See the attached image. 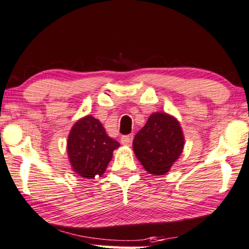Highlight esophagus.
Returning a JSON list of instances; mask_svg holds the SVG:
<instances>
[{
	"label": "esophagus",
	"mask_w": 249,
	"mask_h": 249,
	"mask_svg": "<svg viewBox=\"0 0 249 249\" xmlns=\"http://www.w3.org/2000/svg\"><path fill=\"white\" fill-rule=\"evenodd\" d=\"M132 135H124V136L121 137V143L124 145H130L132 142Z\"/></svg>",
	"instance_id": "esophagus-1"
}]
</instances>
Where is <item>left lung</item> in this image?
Segmentation results:
<instances>
[{
  "instance_id": "8db88e82",
  "label": "left lung",
  "mask_w": 249,
  "mask_h": 249,
  "mask_svg": "<svg viewBox=\"0 0 249 249\" xmlns=\"http://www.w3.org/2000/svg\"><path fill=\"white\" fill-rule=\"evenodd\" d=\"M184 137L178 121L166 113H153L132 142L134 152L145 170L153 175L169 172L183 151Z\"/></svg>"
}]
</instances>
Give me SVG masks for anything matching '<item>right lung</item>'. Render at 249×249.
Here are the masks:
<instances>
[{"instance_id":"add662e5","label":"right lung","mask_w":249,"mask_h":249,"mask_svg":"<svg viewBox=\"0 0 249 249\" xmlns=\"http://www.w3.org/2000/svg\"><path fill=\"white\" fill-rule=\"evenodd\" d=\"M120 144L108 137L101 122L91 115L73 125L67 141V152L73 170L86 178L102 176Z\"/></svg>"}]
</instances>
